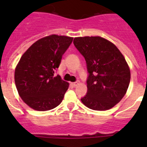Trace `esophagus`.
<instances>
[{
    "label": "esophagus",
    "instance_id": "34e87169",
    "mask_svg": "<svg viewBox=\"0 0 147 147\" xmlns=\"http://www.w3.org/2000/svg\"><path fill=\"white\" fill-rule=\"evenodd\" d=\"M79 84H80V82H73V83H71V85H72L73 86H74V87L77 86V85H79Z\"/></svg>",
    "mask_w": 147,
    "mask_h": 147
}]
</instances>
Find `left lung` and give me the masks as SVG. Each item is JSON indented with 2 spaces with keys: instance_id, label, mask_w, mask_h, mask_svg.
<instances>
[{
  "instance_id": "8db88e82",
  "label": "left lung",
  "mask_w": 147,
  "mask_h": 147,
  "mask_svg": "<svg viewBox=\"0 0 147 147\" xmlns=\"http://www.w3.org/2000/svg\"><path fill=\"white\" fill-rule=\"evenodd\" d=\"M74 44L86 60L88 93L81 101L88 108L107 110L119 103L129 87L130 70L116 46L102 37H75Z\"/></svg>"
}]
</instances>
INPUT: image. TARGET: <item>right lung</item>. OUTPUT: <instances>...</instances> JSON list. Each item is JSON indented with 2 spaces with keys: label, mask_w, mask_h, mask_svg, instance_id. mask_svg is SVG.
<instances>
[{
  "label": "right lung",
  "mask_w": 147,
  "mask_h": 147,
  "mask_svg": "<svg viewBox=\"0 0 147 147\" xmlns=\"http://www.w3.org/2000/svg\"><path fill=\"white\" fill-rule=\"evenodd\" d=\"M73 37L51 34L32 44L22 55L15 70L18 94L31 108L46 111L62 102L69 83L54 76Z\"/></svg>",
  "instance_id": "obj_1"
}]
</instances>
